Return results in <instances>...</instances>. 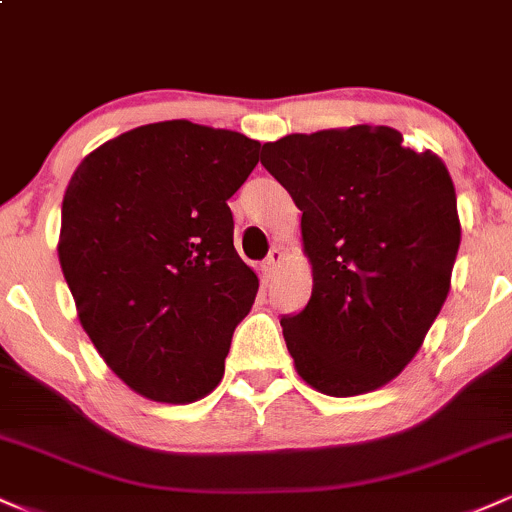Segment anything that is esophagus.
Masks as SVG:
<instances>
[{
	"mask_svg": "<svg viewBox=\"0 0 512 512\" xmlns=\"http://www.w3.org/2000/svg\"><path fill=\"white\" fill-rule=\"evenodd\" d=\"M281 262H284V252H281L279 248L269 250L267 260L262 262V274H264V279H274V274L279 272Z\"/></svg>",
	"mask_w": 512,
	"mask_h": 512,
	"instance_id": "1",
	"label": "esophagus"
}]
</instances>
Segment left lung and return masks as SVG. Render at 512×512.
Segmentation results:
<instances>
[{
	"instance_id": "8db88e82",
	"label": "left lung",
	"mask_w": 512,
	"mask_h": 512,
	"mask_svg": "<svg viewBox=\"0 0 512 512\" xmlns=\"http://www.w3.org/2000/svg\"><path fill=\"white\" fill-rule=\"evenodd\" d=\"M260 158L303 211L313 269L308 305L281 317L293 366L322 395L378 390L407 368L448 298L462 236L448 168L397 129L368 125L289 134Z\"/></svg>"
}]
</instances>
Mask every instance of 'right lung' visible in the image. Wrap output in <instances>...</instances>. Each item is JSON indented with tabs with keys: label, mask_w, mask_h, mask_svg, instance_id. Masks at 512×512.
Masks as SVG:
<instances>
[{
	"label": "right lung",
	"mask_w": 512,
	"mask_h": 512,
	"mask_svg": "<svg viewBox=\"0 0 512 512\" xmlns=\"http://www.w3.org/2000/svg\"><path fill=\"white\" fill-rule=\"evenodd\" d=\"M260 142L168 120L93 149L69 180L57 255L81 327L129 390L190 404L223 378L260 279L233 248L228 199Z\"/></svg>",
	"instance_id": "right-lung-1"
}]
</instances>
